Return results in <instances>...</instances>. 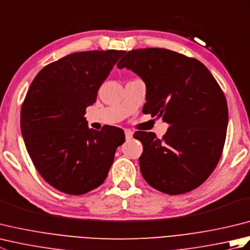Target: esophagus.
<instances>
[{"instance_id": "obj_1", "label": "esophagus", "mask_w": 250, "mask_h": 250, "mask_svg": "<svg viewBox=\"0 0 250 250\" xmlns=\"http://www.w3.org/2000/svg\"><path fill=\"white\" fill-rule=\"evenodd\" d=\"M125 139L130 140V139H132V136H133V132H132L131 130H125Z\"/></svg>"}]
</instances>
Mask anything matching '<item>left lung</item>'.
I'll list each match as a JSON object with an SVG mask.
<instances>
[{"mask_svg":"<svg viewBox=\"0 0 250 250\" xmlns=\"http://www.w3.org/2000/svg\"><path fill=\"white\" fill-rule=\"evenodd\" d=\"M117 66L145 82L143 113L168 124L161 140L152 132L134 133L143 144V177L169 195L198 188L218 164L226 141L228 105L218 83L199 60L164 48L128 51Z\"/></svg>","mask_w":250,"mask_h":250,"instance_id":"8db88e82","label":"left lung"}]
</instances>
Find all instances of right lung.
Segmentation results:
<instances>
[{"label":"right lung","mask_w":250,"mask_h":250,"mask_svg":"<svg viewBox=\"0 0 250 250\" xmlns=\"http://www.w3.org/2000/svg\"><path fill=\"white\" fill-rule=\"evenodd\" d=\"M124 50L82 51L49 63L32 82L21 106V133L47 183L72 195L104 183L124 131L89 129L84 114Z\"/></svg>","instance_id":"1"}]
</instances>
